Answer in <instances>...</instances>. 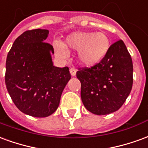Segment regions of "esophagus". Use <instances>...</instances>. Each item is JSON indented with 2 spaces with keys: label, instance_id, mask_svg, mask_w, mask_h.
I'll list each match as a JSON object with an SVG mask.
<instances>
[{
  "label": "esophagus",
  "instance_id": "obj_1",
  "mask_svg": "<svg viewBox=\"0 0 148 148\" xmlns=\"http://www.w3.org/2000/svg\"><path fill=\"white\" fill-rule=\"evenodd\" d=\"M70 72H71V74L72 76H75L76 75V72H77V70L74 67H71L70 69Z\"/></svg>",
  "mask_w": 148,
  "mask_h": 148
}]
</instances>
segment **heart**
Instances as JSON below:
<instances>
[{"mask_svg": "<svg viewBox=\"0 0 148 148\" xmlns=\"http://www.w3.org/2000/svg\"><path fill=\"white\" fill-rule=\"evenodd\" d=\"M55 47L62 58L67 57L68 48L78 50L77 55L81 63L92 66L101 62L108 54L110 48V39L104 32H76L66 39L65 45L55 42Z\"/></svg>", "mask_w": 148, "mask_h": 148, "instance_id": "heart-1", "label": "heart"}]
</instances>
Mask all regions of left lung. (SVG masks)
Masks as SVG:
<instances>
[{"instance_id": "obj_1", "label": "left lung", "mask_w": 148, "mask_h": 148, "mask_svg": "<svg viewBox=\"0 0 148 148\" xmlns=\"http://www.w3.org/2000/svg\"><path fill=\"white\" fill-rule=\"evenodd\" d=\"M81 97L87 110L96 115L112 113L123 106L133 83V65L124 42L112 43L105 58L91 67L78 68Z\"/></svg>"}]
</instances>
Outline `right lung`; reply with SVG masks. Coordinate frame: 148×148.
I'll return each instance as SVG.
<instances>
[{"instance_id": "right-lung-1", "label": "right lung", "mask_w": 148, "mask_h": 148, "mask_svg": "<svg viewBox=\"0 0 148 148\" xmlns=\"http://www.w3.org/2000/svg\"><path fill=\"white\" fill-rule=\"evenodd\" d=\"M49 31L24 32L15 40L6 58L5 85L15 106L25 114L46 117L58 109L68 81L69 68L53 66Z\"/></svg>"}]
</instances>
